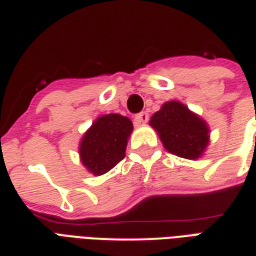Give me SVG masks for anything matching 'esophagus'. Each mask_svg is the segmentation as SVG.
I'll return each instance as SVG.
<instances>
[{
  "label": "esophagus",
  "instance_id": "obj_1",
  "mask_svg": "<svg viewBox=\"0 0 256 256\" xmlns=\"http://www.w3.org/2000/svg\"><path fill=\"white\" fill-rule=\"evenodd\" d=\"M148 120V113L147 112H142V113H138L135 116V121L138 124H143V122H147Z\"/></svg>",
  "mask_w": 256,
  "mask_h": 256
}]
</instances>
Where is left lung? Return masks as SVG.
Masks as SVG:
<instances>
[{
	"mask_svg": "<svg viewBox=\"0 0 256 256\" xmlns=\"http://www.w3.org/2000/svg\"><path fill=\"white\" fill-rule=\"evenodd\" d=\"M150 126L158 132L162 144L169 152L187 160H196L208 144L206 121L178 100L164 104L152 114Z\"/></svg>",
	"mask_w": 256,
	"mask_h": 256,
	"instance_id": "1",
	"label": "left lung"
}]
</instances>
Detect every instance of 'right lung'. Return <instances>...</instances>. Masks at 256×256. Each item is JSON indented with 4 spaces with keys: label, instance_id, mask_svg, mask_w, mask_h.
I'll list each match as a JSON object with an SVG mask.
<instances>
[{
    "label": "right lung",
    "instance_id": "right-lung-1",
    "mask_svg": "<svg viewBox=\"0 0 256 256\" xmlns=\"http://www.w3.org/2000/svg\"><path fill=\"white\" fill-rule=\"evenodd\" d=\"M132 130V121L121 114H105L96 118L79 146L80 160L86 169L95 176L113 169L126 156Z\"/></svg>",
    "mask_w": 256,
    "mask_h": 256
}]
</instances>
